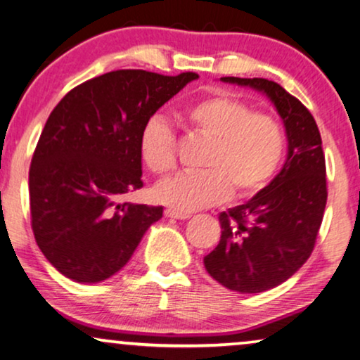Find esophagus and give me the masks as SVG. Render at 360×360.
Instances as JSON below:
<instances>
[{
	"instance_id": "esophagus-1",
	"label": "esophagus",
	"mask_w": 360,
	"mask_h": 360,
	"mask_svg": "<svg viewBox=\"0 0 360 360\" xmlns=\"http://www.w3.org/2000/svg\"><path fill=\"white\" fill-rule=\"evenodd\" d=\"M165 216H167V218H174V219H187V218H191L189 213H184V211H178V210H171V208L165 210Z\"/></svg>"
}]
</instances>
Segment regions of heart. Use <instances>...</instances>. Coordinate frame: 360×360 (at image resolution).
<instances>
[{
    "mask_svg": "<svg viewBox=\"0 0 360 360\" xmlns=\"http://www.w3.org/2000/svg\"><path fill=\"white\" fill-rule=\"evenodd\" d=\"M176 120L189 133L210 141L197 173H181L155 189L160 202L178 211H195L224 202L231 192L248 197L269 184L285 155L278 120L232 94L214 93L179 108ZM139 157L153 174L176 167L178 142L173 129L152 117L139 134Z\"/></svg>",
    "mask_w": 360,
    "mask_h": 360,
    "instance_id": "obj_1",
    "label": "heart"
}]
</instances>
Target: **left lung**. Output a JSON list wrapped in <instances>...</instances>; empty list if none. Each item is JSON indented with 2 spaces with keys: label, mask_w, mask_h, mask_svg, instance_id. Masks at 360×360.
<instances>
[{
  "label": "left lung",
  "mask_w": 360,
  "mask_h": 360,
  "mask_svg": "<svg viewBox=\"0 0 360 360\" xmlns=\"http://www.w3.org/2000/svg\"><path fill=\"white\" fill-rule=\"evenodd\" d=\"M221 79L262 91L282 117L288 138L281 173L250 202L222 211L221 240L203 259L210 276L226 288L259 293L292 277L316 245L327 203L322 139L311 112L278 83Z\"/></svg>",
  "instance_id": "obj_1"
}]
</instances>
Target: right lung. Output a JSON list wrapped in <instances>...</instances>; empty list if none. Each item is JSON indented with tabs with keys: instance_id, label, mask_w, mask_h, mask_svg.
<instances>
[{
	"instance_id": "add662e5",
	"label": "right lung",
	"mask_w": 360,
	"mask_h": 360,
	"mask_svg": "<svg viewBox=\"0 0 360 360\" xmlns=\"http://www.w3.org/2000/svg\"><path fill=\"white\" fill-rule=\"evenodd\" d=\"M197 73L113 70L91 78L51 112L33 152L32 231L57 271L96 283L127 264L162 207L123 203L144 186L139 134Z\"/></svg>"
}]
</instances>
